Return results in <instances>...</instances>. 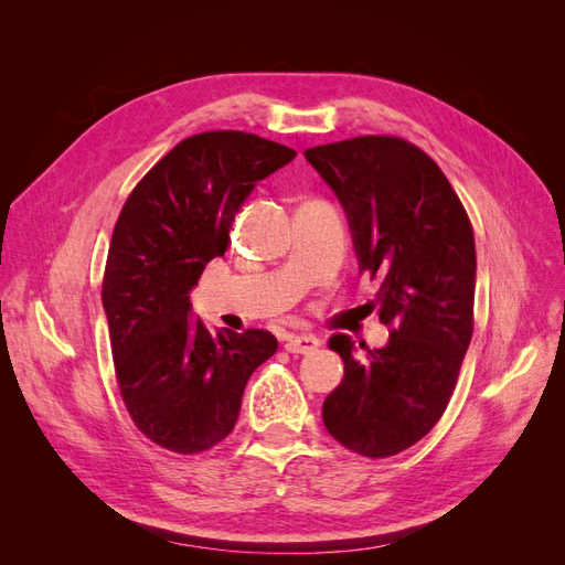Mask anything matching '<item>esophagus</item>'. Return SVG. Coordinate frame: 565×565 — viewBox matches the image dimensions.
Returning <instances> with one entry per match:
<instances>
[{
	"label": "esophagus",
	"mask_w": 565,
	"mask_h": 565,
	"mask_svg": "<svg viewBox=\"0 0 565 565\" xmlns=\"http://www.w3.org/2000/svg\"><path fill=\"white\" fill-rule=\"evenodd\" d=\"M318 347H320V339L316 334H309V332L292 334L285 344V349L289 353H313Z\"/></svg>",
	"instance_id": "1"
}]
</instances>
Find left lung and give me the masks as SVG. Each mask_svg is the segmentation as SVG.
Returning <instances> with one entry per match:
<instances>
[{"instance_id":"8db88e82","label":"left lung","mask_w":565,"mask_h":565,"mask_svg":"<svg viewBox=\"0 0 565 565\" xmlns=\"http://www.w3.org/2000/svg\"><path fill=\"white\" fill-rule=\"evenodd\" d=\"M303 158L344 207L358 270L380 276L386 347L332 334L344 380L322 403L341 446L388 457L429 434L457 382L473 332L476 245L469 216L440 167L396 136L316 146Z\"/></svg>"}]
</instances>
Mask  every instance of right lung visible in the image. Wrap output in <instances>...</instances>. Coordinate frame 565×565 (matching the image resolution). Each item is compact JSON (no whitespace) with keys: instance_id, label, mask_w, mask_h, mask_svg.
<instances>
[{"instance_id":"obj_1","label":"right lung","mask_w":565,"mask_h":565,"mask_svg":"<svg viewBox=\"0 0 565 565\" xmlns=\"http://www.w3.org/2000/svg\"><path fill=\"white\" fill-rule=\"evenodd\" d=\"M295 158L262 136L204 131L169 150L119 212L104 278L115 374L134 424L167 450L195 455L224 440L252 372L278 351L266 330L212 332L191 292L226 254L256 183Z\"/></svg>"}]
</instances>
